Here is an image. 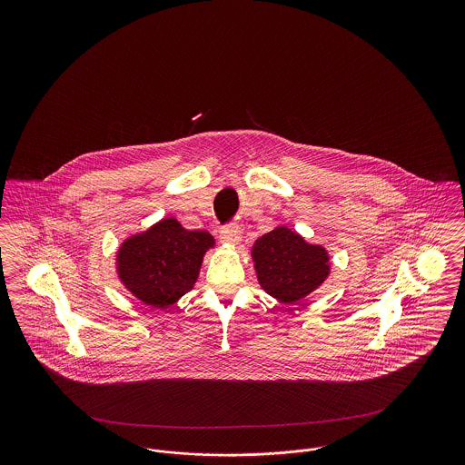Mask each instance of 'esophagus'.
Here are the masks:
<instances>
[{
  "mask_svg": "<svg viewBox=\"0 0 465 465\" xmlns=\"http://www.w3.org/2000/svg\"><path fill=\"white\" fill-rule=\"evenodd\" d=\"M222 242L228 243V245H237L242 239V230L237 226V224H232V226H226L222 230Z\"/></svg>",
  "mask_w": 465,
  "mask_h": 465,
  "instance_id": "obj_1",
  "label": "esophagus"
}]
</instances>
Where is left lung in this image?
I'll return each mask as SVG.
<instances>
[{"mask_svg": "<svg viewBox=\"0 0 465 465\" xmlns=\"http://www.w3.org/2000/svg\"><path fill=\"white\" fill-rule=\"evenodd\" d=\"M258 282L266 294L284 303L305 300L331 273V256L289 226H277L251 247Z\"/></svg>", "mask_w": 465, "mask_h": 465, "instance_id": "left-lung-1", "label": "left lung"}]
</instances>
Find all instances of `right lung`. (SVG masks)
I'll use <instances>...</instances> for the list:
<instances>
[{
	"label": "right lung",
	"mask_w": 465,
	"mask_h": 465,
	"mask_svg": "<svg viewBox=\"0 0 465 465\" xmlns=\"http://www.w3.org/2000/svg\"><path fill=\"white\" fill-rule=\"evenodd\" d=\"M214 243L209 232H190L176 218H163L120 243L116 275L141 303L169 309L193 289L203 256Z\"/></svg>",
	"instance_id": "add662e5"
}]
</instances>
